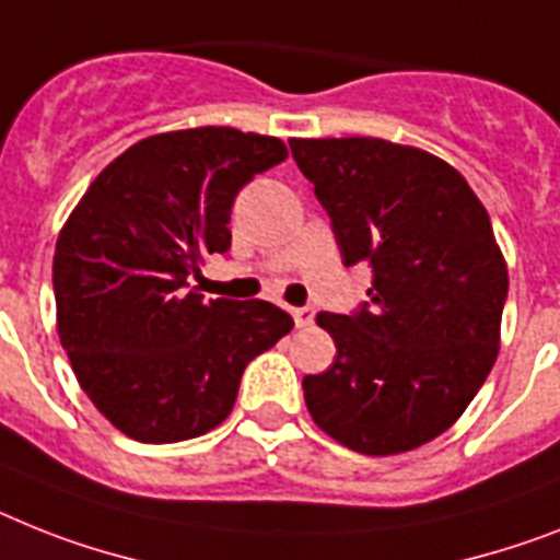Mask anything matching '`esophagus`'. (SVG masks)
Returning a JSON list of instances; mask_svg holds the SVG:
<instances>
[{
	"label": "esophagus",
	"mask_w": 560,
	"mask_h": 560,
	"mask_svg": "<svg viewBox=\"0 0 560 560\" xmlns=\"http://www.w3.org/2000/svg\"><path fill=\"white\" fill-rule=\"evenodd\" d=\"M291 317H294V323H298V329H306V326H312V320H314V308H308V306L291 308Z\"/></svg>",
	"instance_id": "esophagus-1"
}]
</instances>
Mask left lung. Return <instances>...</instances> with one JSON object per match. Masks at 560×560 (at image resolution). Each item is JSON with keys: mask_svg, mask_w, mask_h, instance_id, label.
<instances>
[{"mask_svg": "<svg viewBox=\"0 0 560 560\" xmlns=\"http://www.w3.org/2000/svg\"><path fill=\"white\" fill-rule=\"evenodd\" d=\"M372 303L317 314L337 358L303 377L314 423L360 455H404L466 412L501 349L510 275L464 174L381 137L289 140Z\"/></svg>", "mask_w": 560, "mask_h": 560, "instance_id": "obj_1", "label": "left lung"}]
</instances>
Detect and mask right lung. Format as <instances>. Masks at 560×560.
I'll return each instance as SVG.
<instances>
[{"mask_svg": "<svg viewBox=\"0 0 560 560\" xmlns=\"http://www.w3.org/2000/svg\"><path fill=\"white\" fill-rule=\"evenodd\" d=\"M285 142L229 125L165 131L105 165L54 252L59 343L110 427L142 443L206 435L234 409L248 360L294 326L266 300L188 291L231 248V206Z\"/></svg>", "mask_w": 560, "mask_h": 560, "instance_id": "1", "label": "right lung"}]
</instances>
